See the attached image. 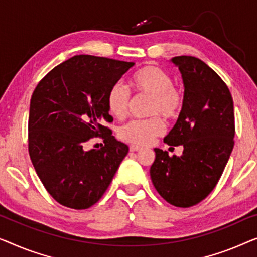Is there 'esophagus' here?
<instances>
[{
	"mask_svg": "<svg viewBox=\"0 0 257 257\" xmlns=\"http://www.w3.org/2000/svg\"><path fill=\"white\" fill-rule=\"evenodd\" d=\"M129 149H130V151H140L141 148L137 147V146H130Z\"/></svg>",
	"mask_w": 257,
	"mask_h": 257,
	"instance_id": "34e87169",
	"label": "esophagus"
}]
</instances>
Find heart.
Listing matches in <instances>:
<instances>
[{"label":"heart","instance_id":"b5f03b06","mask_svg":"<svg viewBox=\"0 0 257 257\" xmlns=\"http://www.w3.org/2000/svg\"><path fill=\"white\" fill-rule=\"evenodd\" d=\"M137 95L150 96L148 114L155 115L144 120H133L122 125L118 136L133 146H148L164 132L161 115L166 120H175L182 111L184 99L180 91L173 86V80L163 68L148 65L140 68L130 78ZM132 94L122 82H115L107 93V107L116 118H123L128 113Z\"/></svg>","mask_w":257,"mask_h":257}]
</instances>
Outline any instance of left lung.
Returning <instances> with one entry per match:
<instances>
[{"label": "left lung", "mask_w": 257, "mask_h": 257, "mask_svg": "<svg viewBox=\"0 0 257 257\" xmlns=\"http://www.w3.org/2000/svg\"><path fill=\"white\" fill-rule=\"evenodd\" d=\"M171 61L182 73L184 103L164 142L184 150L170 157L156 148L150 177L164 200L186 208L204 200L225 170L234 147V106L225 81L199 58L178 56Z\"/></svg>", "instance_id": "left-lung-1"}]
</instances>
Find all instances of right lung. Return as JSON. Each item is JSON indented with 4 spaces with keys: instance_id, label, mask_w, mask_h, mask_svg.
<instances>
[{
    "instance_id": "right-lung-1",
    "label": "right lung",
    "mask_w": 257,
    "mask_h": 257,
    "mask_svg": "<svg viewBox=\"0 0 257 257\" xmlns=\"http://www.w3.org/2000/svg\"><path fill=\"white\" fill-rule=\"evenodd\" d=\"M134 66L130 61L79 55L52 68L36 86L28 123L29 155L46 191L60 205L86 209L101 199L127 144L111 135L107 93ZM101 137L105 146L85 150Z\"/></svg>"
}]
</instances>
